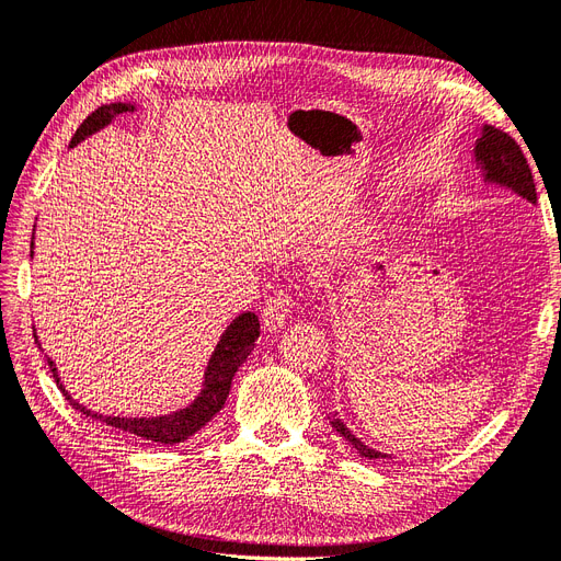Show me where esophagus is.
Here are the masks:
<instances>
[{
	"label": "esophagus",
	"mask_w": 561,
	"mask_h": 561,
	"mask_svg": "<svg viewBox=\"0 0 561 561\" xmlns=\"http://www.w3.org/2000/svg\"><path fill=\"white\" fill-rule=\"evenodd\" d=\"M295 308V299L287 295H274L268 297L262 310V324L266 331H278L285 327V320L289 316V310Z\"/></svg>",
	"instance_id": "obj_1"
}]
</instances>
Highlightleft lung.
I'll return each mask as SVG.
<instances>
[{
	"instance_id": "1",
	"label": "left lung",
	"mask_w": 561,
	"mask_h": 561,
	"mask_svg": "<svg viewBox=\"0 0 561 561\" xmlns=\"http://www.w3.org/2000/svg\"><path fill=\"white\" fill-rule=\"evenodd\" d=\"M474 165L481 170L483 182L485 184H495L502 188H508L511 193L520 195L527 203L536 205V186H534V176L527 165V159L523 156L518 142H515L508 133L483 124L479 128V138L474 145ZM331 428L345 437V442L352 444V449L368 460L377 458H387V454L370 449L368 444H364L347 425L339 419V414H331Z\"/></svg>"
}]
</instances>
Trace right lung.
<instances>
[{"instance_id": "obj_1", "label": "right lung", "mask_w": 561, "mask_h": 561, "mask_svg": "<svg viewBox=\"0 0 561 561\" xmlns=\"http://www.w3.org/2000/svg\"><path fill=\"white\" fill-rule=\"evenodd\" d=\"M136 107H138L136 103H126V101L101 105L80 124V128L76 130V136L71 140V147L80 145L82 140L94 136V133H99L101 128L110 126L119 115H124V112H133ZM30 257H34V234H32ZM34 339L38 343L36 329H34ZM257 339H260L257 316L251 310L241 312V316H237L218 339V343L209 356V362H207L205 375H203V379H205L203 389H199L195 400L184 410H176V412H170L163 416H105V414L87 410L84 405H80L78 400L71 398L69 391H66V387L61 385V379L57 375V366H55V362H50V358H48V366L53 370V377H55L59 391L64 393V398L69 400L71 405L78 412H82L84 416L101 421V423L110 425V428H117L133 437H142L147 442L179 444V442L188 439L191 435H195L199 428H205V425L222 410V405H226V400H228L230 387H232V377L245 358H249V354L255 350Z\"/></svg>"}]
</instances>
